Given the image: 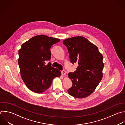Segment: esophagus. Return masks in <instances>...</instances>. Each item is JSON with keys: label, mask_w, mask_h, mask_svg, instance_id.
Segmentation results:
<instances>
[{"label": "esophagus", "mask_w": 125, "mask_h": 125, "mask_svg": "<svg viewBox=\"0 0 125 125\" xmlns=\"http://www.w3.org/2000/svg\"><path fill=\"white\" fill-rule=\"evenodd\" d=\"M61 73H62V75H63V76H64V75H66V72H65V71L64 70H62V71H61Z\"/></svg>", "instance_id": "obj_1"}]
</instances>
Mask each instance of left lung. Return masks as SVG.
I'll use <instances>...</instances> for the list:
<instances>
[{
    "mask_svg": "<svg viewBox=\"0 0 125 125\" xmlns=\"http://www.w3.org/2000/svg\"><path fill=\"white\" fill-rule=\"evenodd\" d=\"M63 44L67 48L70 62L78 65L76 71L68 75L72 85L67 91L75 98L86 97L103 78V56L96 45L83 37L66 39Z\"/></svg>",
    "mask_w": 125,
    "mask_h": 125,
    "instance_id": "left-lung-1",
    "label": "left lung"
}]
</instances>
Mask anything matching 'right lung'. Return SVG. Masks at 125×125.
<instances>
[{
  "label": "right lung",
  "mask_w": 125,
  "mask_h": 125,
  "mask_svg": "<svg viewBox=\"0 0 125 125\" xmlns=\"http://www.w3.org/2000/svg\"><path fill=\"white\" fill-rule=\"evenodd\" d=\"M60 40L38 35L23 43L19 51L18 63L22 80L35 93H42L51 85L53 80L61 75V71L45 62L51 57L50 48Z\"/></svg>",
  "instance_id": "right-lung-1"
}]
</instances>
